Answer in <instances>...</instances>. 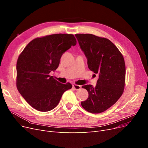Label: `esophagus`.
<instances>
[{"mask_svg":"<svg viewBox=\"0 0 148 148\" xmlns=\"http://www.w3.org/2000/svg\"><path fill=\"white\" fill-rule=\"evenodd\" d=\"M73 88L76 90H80V88H81V86H80V85H78V84H74L73 85Z\"/></svg>","mask_w":148,"mask_h":148,"instance_id":"esophagus-1","label":"esophagus"}]
</instances>
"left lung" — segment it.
Here are the masks:
<instances>
[{
  "label": "left lung",
  "mask_w": 148,
  "mask_h": 148,
  "mask_svg": "<svg viewBox=\"0 0 148 148\" xmlns=\"http://www.w3.org/2000/svg\"><path fill=\"white\" fill-rule=\"evenodd\" d=\"M80 48L88 59V68L99 74L96 86L84 85L89 94L81 103L91 113H102L122 95L125 82V64L122 53L109 40L92 34H75Z\"/></svg>",
  "instance_id": "left-lung-1"
}]
</instances>
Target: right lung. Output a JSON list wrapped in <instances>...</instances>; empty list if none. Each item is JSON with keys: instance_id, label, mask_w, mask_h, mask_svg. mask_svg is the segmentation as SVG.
I'll list each match as a JSON object with an SVG mask.
<instances>
[{"instance_id": "obj_1", "label": "right lung", "mask_w": 148, "mask_h": 148, "mask_svg": "<svg viewBox=\"0 0 148 148\" xmlns=\"http://www.w3.org/2000/svg\"><path fill=\"white\" fill-rule=\"evenodd\" d=\"M77 44L72 34H53L31 41L17 62V88L27 103L41 112L50 111L59 104L64 93L71 89L49 75L58 68L64 53Z\"/></svg>"}]
</instances>
